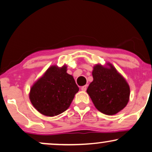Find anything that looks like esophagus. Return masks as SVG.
<instances>
[{
    "instance_id": "esophagus-1",
    "label": "esophagus",
    "mask_w": 152,
    "mask_h": 152,
    "mask_svg": "<svg viewBox=\"0 0 152 152\" xmlns=\"http://www.w3.org/2000/svg\"><path fill=\"white\" fill-rule=\"evenodd\" d=\"M87 88H88V86H87V85H86V86H82L81 87V90L86 91Z\"/></svg>"
}]
</instances>
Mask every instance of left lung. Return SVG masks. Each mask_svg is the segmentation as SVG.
Here are the masks:
<instances>
[{"mask_svg": "<svg viewBox=\"0 0 152 152\" xmlns=\"http://www.w3.org/2000/svg\"><path fill=\"white\" fill-rule=\"evenodd\" d=\"M105 68L97 64L92 72L93 81L87 92L98 110L108 115H115L128 104L130 88L112 64Z\"/></svg>", "mask_w": 152, "mask_h": 152, "instance_id": "1", "label": "left lung"}]
</instances>
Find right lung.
Here are the masks:
<instances>
[{
  "label": "right lung",
  "mask_w": 152,
  "mask_h": 152,
  "mask_svg": "<svg viewBox=\"0 0 152 152\" xmlns=\"http://www.w3.org/2000/svg\"><path fill=\"white\" fill-rule=\"evenodd\" d=\"M79 88L66 66H52L30 89V99L42 115L53 117L69 107Z\"/></svg>",
  "instance_id": "1"
}]
</instances>
